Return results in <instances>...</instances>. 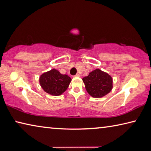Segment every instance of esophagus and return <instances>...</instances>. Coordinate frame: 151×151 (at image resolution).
Masks as SVG:
<instances>
[{"label":"esophagus","instance_id":"obj_1","mask_svg":"<svg viewBox=\"0 0 151 151\" xmlns=\"http://www.w3.org/2000/svg\"><path fill=\"white\" fill-rule=\"evenodd\" d=\"M74 76H75V77H78V76H80V75H78V74H76V75H75Z\"/></svg>","mask_w":151,"mask_h":151}]
</instances>
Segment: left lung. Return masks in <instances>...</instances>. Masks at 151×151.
Returning <instances> with one entry per match:
<instances>
[{
    "mask_svg": "<svg viewBox=\"0 0 151 151\" xmlns=\"http://www.w3.org/2000/svg\"><path fill=\"white\" fill-rule=\"evenodd\" d=\"M85 88L91 96L100 98L111 91L113 88V79L109 74L100 69H95L83 78Z\"/></svg>",
    "mask_w": 151,
    "mask_h": 151,
    "instance_id": "obj_1",
    "label": "left lung"
}]
</instances>
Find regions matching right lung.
Masks as SVG:
<instances>
[{
	"mask_svg": "<svg viewBox=\"0 0 151 151\" xmlns=\"http://www.w3.org/2000/svg\"><path fill=\"white\" fill-rule=\"evenodd\" d=\"M71 78L67 75H62L58 70L52 69L40 76V84L43 90L50 95L58 96L68 88Z\"/></svg>",
	"mask_w": 151,
	"mask_h": 151,
	"instance_id": "add662e5",
	"label": "right lung"
}]
</instances>
